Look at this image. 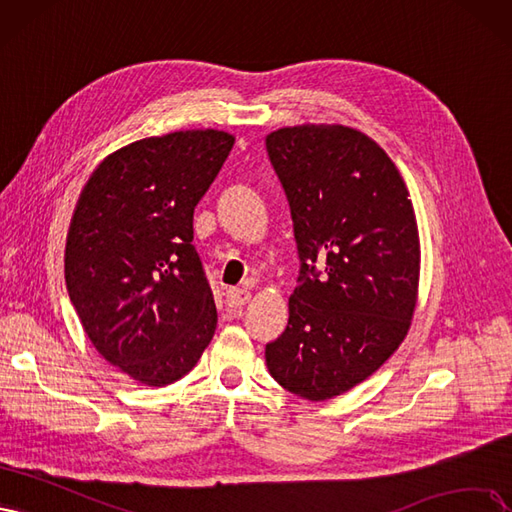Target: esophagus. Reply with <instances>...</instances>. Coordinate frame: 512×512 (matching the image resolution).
<instances>
[{"label": "esophagus", "instance_id": "esophagus-1", "mask_svg": "<svg viewBox=\"0 0 512 512\" xmlns=\"http://www.w3.org/2000/svg\"><path fill=\"white\" fill-rule=\"evenodd\" d=\"M249 300H251V291L246 289H229L225 295V302L229 308H242Z\"/></svg>", "mask_w": 512, "mask_h": 512}]
</instances>
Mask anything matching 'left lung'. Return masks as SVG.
I'll list each match as a JSON object with an SVG mask.
<instances>
[{
  "mask_svg": "<svg viewBox=\"0 0 512 512\" xmlns=\"http://www.w3.org/2000/svg\"><path fill=\"white\" fill-rule=\"evenodd\" d=\"M266 148L302 261L287 329L266 346V364L287 391L332 400L372 376L408 334L421 270L415 208L400 170L359 129L283 127Z\"/></svg>",
  "mask_w": 512,
  "mask_h": 512,
  "instance_id": "1",
  "label": "left lung"
}]
</instances>
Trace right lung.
I'll use <instances>...</instances> for the list:
<instances>
[{"label":"right lung","instance_id":"right-lung-1","mask_svg":"<svg viewBox=\"0 0 512 512\" xmlns=\"http://www.w3.org/2000/svg\"><path fill=\"white\" fill-rule=\"evenodd\" d=\"M234 142L219 129L142 138L110 153L80 191L65 285L95 351L142 385L183 378L217 329L193 210Z\"/></svg>","mask_w":512,"mask_h":512}]
</instances>
